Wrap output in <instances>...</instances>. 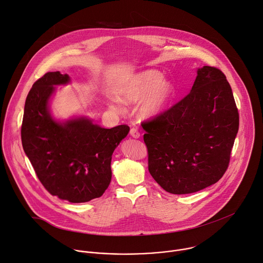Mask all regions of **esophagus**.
<instances>
[{"label": "esophagus", "mask_w": 263, "mask_h": 263, "mask_svg": "<svg viewBox=\"0 0 263 263\" xmlns=\"http://www.w3.org/2000/svg\"><path fill=\"white\" fill-rule=\"evenodd\" d=\"M130 135L133 137V138H139L140 137V133L138 132V130L136 128H131L130 130Z\"/></svg>", "instance_id": "obj_1"}]
</instances>
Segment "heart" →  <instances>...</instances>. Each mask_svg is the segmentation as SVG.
I'll use <instances>...</instances> for the list:
<instances>
[{"instance_id": "obj_1", "label": "heart", "mask_w": 263, "mask_h": 263, "mask_svg": "<svg viewBox=\"0 0 263 263\" xmlns=\"http://www.w3.org/2000/svg\"><path fill=\"white\" fill-rule=\"evenodd\" d=\"M175 95L172 81L164 79L157 69H145L136 72L125 80L118 89V98L125 104L139 105V115L143 119H155L167 109ZM111 110H119L116 104H108Z\"/></svg>"}]
</instances>
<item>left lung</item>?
I'll use <instances>...</instances> for the list:
<instances>
[{
	"label": "left lung",
	"mask_w": 263,
	"mask_h": 263,
	"mask_svg": "<svg viewBox=\"0 0 263 263\" xmlns=\"http://www.w3.org/2000/svg\"><path fill=\"white\" fill-rule=\"evenodd\" d=\"M238 126L226 76L215 67H199L191 92L142 124L149 174L170 194L206 189L226 172Z\"/></svg>",
	"instance_id": "left-lung-1"
}]
</instances>
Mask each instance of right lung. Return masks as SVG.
<instances>
[{"instance_id":"obj_1","label":"right lung","mask_w":263,"mask_h":263,"mask_svg":"<svg viewBox=\"0 0 263 263\" xmlns=\"http://www.w3.org/2000/svg\"><path fill=\"white\" fill-rule=\"evenodd\" d=\"M70 82L68 74L50 71L33 84L25 103L22 143L51 195L70 203H85L108 189L112 154L130 128L121 125L105 129L86 116L56 119L51 110L56 86Z\"/></svg>"}]
</instances>
